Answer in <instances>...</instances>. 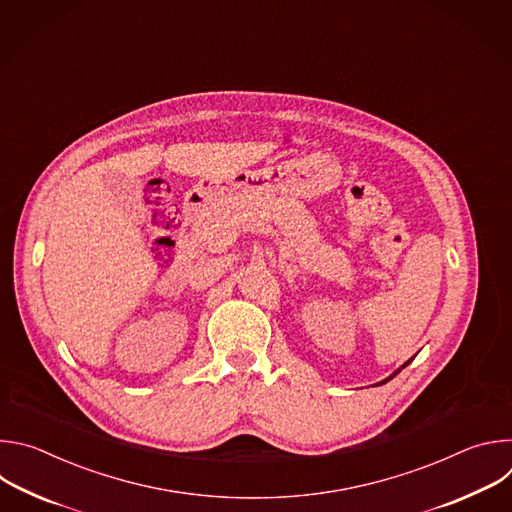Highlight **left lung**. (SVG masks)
Masks as SVG:
<instances>
[{
	"label": "left lung",
	"instance_id": "8db88e82",
	"mask_svg": "<svg viewBox=\"0 0 512 512\" xmlns=\"http://www.w3.org/2000/svg\"><path fill=\"white\" fill-rule=\"evenodd\" d=\"M411 360H413V358H409V360H407V362H403V367H401V369H397V371H395V373H393V375H391V377H387V379H385V381H381V383H377V385H385V383H387V381H391V379H393V377H395V375H399V373H401V371H403V369H405V367H407V364H409V362H411Z\"/></svg>",
	"mask_w": 512,
	"mask_h": 512
}]
</instances>
